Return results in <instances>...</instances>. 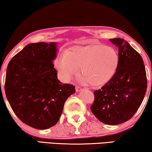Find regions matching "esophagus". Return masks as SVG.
Returning a JSON list of instances; mask_svg holds the SVG:
<instances>
[{"label":"esophagus","mask_w":152,"mask_h":152,"mask_svg":"<svg viewBox=\"0 0 152 152\" xmlns=\"http://www.w3.org/2000/svg\"><path fill=\"white\" fill-rule=\"evenodd\" d=\"M82 88H81L80 86H76V92H80L81 91Z\"/></svg>","instance_id":"1"}]
</instances>
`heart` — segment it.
I'll return each instance as SVG.
<instances>
[{
  "mask_svg": "<svg viewBox=\"0 0 152 152\" xmlns=\"http://www.w3.org/2000/svg\"><path fill=\"white\" fill-rule=\"evenodd\" d=\"M119 64L116 49L103 44L75 46L62 53L57 66L64 78L69 80L80 68L82 81L93 86L104 85L113 78Z\"/></svg>",
  "mask_w": 152,
  "mask_h": 152,
  "instance_id": "obj_1",
  "label": "heart"
}]
</instances>
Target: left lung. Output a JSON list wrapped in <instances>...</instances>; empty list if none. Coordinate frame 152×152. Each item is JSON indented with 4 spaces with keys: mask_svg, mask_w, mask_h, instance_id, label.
Returning <instances> with one entry per match:
<instances>
[{
    "mask_svg": "<svg viewBox=\"0 0 152 152\" xmlns=\"http://www.w3.org/2000/svg\"><path fill=\"white\" fill-rule=\"evenodd\" d=\"M110 42L119 48V67L113 78L94 92L91 110L101 122L115 125L127 121L137 112L148 82L140 53L121 38L110 39Z\"/></svg>",
    "mask_w": 152,
    "mask_h": 152,
    "instance_id": "obj_1",
    "label": "left lung"
}]
</instances>
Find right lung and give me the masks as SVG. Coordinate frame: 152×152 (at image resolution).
I'll return each instance as SVG.
<instances>
[{
    "label": "right lung",
    "mask_w": 152,
    "mask_h": 152,
    "mask_svg": "<svg viewBox=\"0 0 152 152\" xmlns=\"http://www.w3.org/2000/svg\"><path fill=\"white\" fill-rule=\"evenodd\" d=\"M56 43H29L9 61L5 78L7 100L23 123L46 129L58 122L75 86L58 79L53 61Z\"/></svg>",
    "instance_id": "1"
}]
</instances>
